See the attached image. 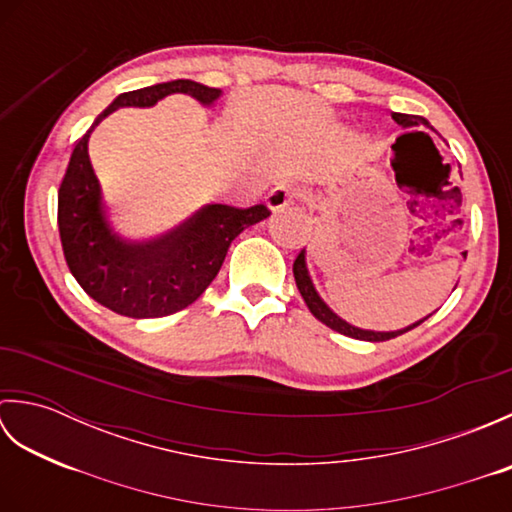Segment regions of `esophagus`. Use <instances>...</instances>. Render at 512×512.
Here are the masks:
<instances>
[{"instance_id":"esophagus-1","label":"esophagus","mask_w":512,"mask_h":512,"mask_svg":"<svg viewBox=\"0 0 512 512\" xmlns=\"http://www.w3.org/2000/svg\"><path fill=\"white\" fill-rule=\"evenodd\" d=\"M299 198H301V191L297 187H292V184H281V187H277V189L268 193L266 204H268L270 211L277 213V211L290 209V206L295 204Z\"/></svg>"}]
</instances>
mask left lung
Segmentation results:
<instances>
[{"instance_id": "1", "label": "left lung", "mask_w": 512, "mask_h": 512, "mask_svg": "<svg viewBox=\"0 0 512 512\" xmlns=\"http://www.w3.org/2000/svg\"><path fill=\"white\" fill-rule=\"evenodd\" d=\"M391 118H394V121H396L400 127H405V129H407V127H418V125H427V127H429V121H427V118H422V116L398 114V112H394V114H391ZM462 255L466 257V253H462ZM292 273H295L297 288H299L303 301H306V306L310 308V312L314 314V317H317L321 323L328 325V328H332L334 332H341V334H345V336H352V339H358V341H372V343L389 341V339H394V336H400V334H405V332L413 330V328H416V325H420L424 319H429V317H424L422 321L409 325V328L396 330V332H374V330L354 328L352 323L343 321V319L339 317V314L332 312V310L328 308V303H325V301L319 297V292H317V288H314L312 279H310V273H308L306 248H303L301 253L297 255L295 264H292Z\"/></svg>"}]
</instances>
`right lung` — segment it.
I'll list each match as a JSON object with an SVG mask.
<instances>
[{"label":"right lung","instance_id":"right-lung-1","mask_svg":"<svg viewBox=\"0 0 512 512\" xmlns=\"http://www.w3.org/2000/svg\"><path fill=\"white\" fill-rule=\"evenodd\" d=\"M169 94L213 105L222 90L178 79L121 94L74 145L59 187L57 222L70 273L94 301L132 319L167 317L191 306L220 273L233 239L270 215L264 204H206L165 235L127 239L114 231L88 156L92 129L118 107H151Z\"/></svg>","mask_w":512,"mask_h":512}]
</instances>
